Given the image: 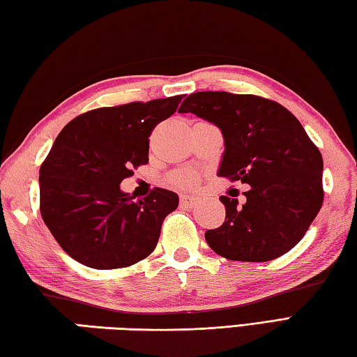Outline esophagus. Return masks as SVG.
<instances>
[{"mask_svg":"<svg viewBox=\"0 0 357 357\" xmlns=\"http://www.w3.org/2000/svg\"><path fill=\"white\" fill-rule=\"evenodd\" d=\"M180 205L192 206L194 205V199L190 197V196H180Z\"/></svg>","mask_w":357,"mask_h":357,"instance_id":"obj_1","label":"esophagus"}]
</instances>
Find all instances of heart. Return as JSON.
Instances as JSON below:
<instances>
[{
	"mask_svg": "<svg viewBox=\"0 0 357 357\" xmlns=\"http://www.w3.org/2000/svg\"><path fill=\"white\" fill-rule=\"evenodd\" d=\"M171 183L176 185L177 188H181V190H191L192 186H196L197 177L192 172H178L171 177Z\"/></svg>",
	"mask_w": 357,
	"mask_h": 357,
	"instance_id": "heart-1",
	"label": "heart"
}]
</instances>
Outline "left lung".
<instances>
[{
  "label": "left lung",
  "mask_w": 357,
  "mask_h": 357,
  "mask_svg": "<svg viewBox=\"0 0 357 357\" xmlns=\"http://www.w3.org/2000/svg\"><path fill=\"white\" fill-rule=\"evenodd\" d=\"M218 126L224 137L218 176L250 188L244 202L220 196L225 222L205 231L220 257L262 262L287 253L305 236L324 204V160L303 126L273 100L199 91L178 109Z\"/></svg>",
  "instance_id": "8db88e82"
}]
</instances>
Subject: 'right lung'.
Returning a JSON list of instances; mask_svg holds the SVG:
<instances>
[{
	"label": "right lung",
	"instance_id": "right-lung-1",
	"mask_svg": "<svg viewBox=\"0 0 357 357\" xmlns=\"http://www.w3.org/2000/svg\"><path fill=\"white\" fill-rule=\"evenodd\" d=\"M181 98L86 112L59 133L40 167V213L73 259L107 271L153 252L178 196L155 188L137 200L119 185L149 161L152 129L177 110Z\"/></svg>",
	"mask_w": 357,
	"mask_h": 357
}]
</instances>
